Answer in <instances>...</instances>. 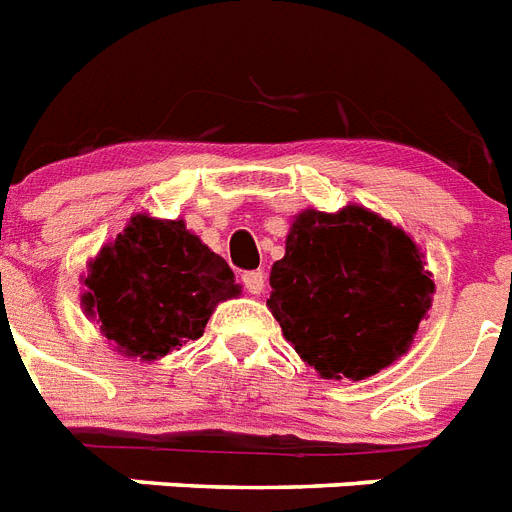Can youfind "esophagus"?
<instances>
[{
    "label": "esophagus",
    "instance_id": "34e87169",
    "mask_svg": "<svg viewBox=\"0 0 512 512\" xmlns=\"http://www.w3.org/2000/svg\"><path fill=\"white\" fill-rule=\"evenodd\" d=\"M240 279H243V285H246V290L251 292V295H261V292H264V285H266L264 272H246Z\"/></svg>",
    "mask_w": 512,
    "mask_h": 512
}]
</instances>
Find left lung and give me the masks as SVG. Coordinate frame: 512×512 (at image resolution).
Here are the masks:
<instances>
[{"instance_id": "8db88e82", "label": "left lung", "mask_w": 512, "mask_h": 512, "mask_svg": "<svg viewBox=\"0 0 512 512\" xmlns=\"http://www.w3.org/2000/svg\"><path fill=\"white\" fill-rule=\"evenodd\" d=\"M425 256L401 227L357 204L295 217L266 300L321 378L362 381L412 347L432 305Z\"/></svg>"}]
</instances>
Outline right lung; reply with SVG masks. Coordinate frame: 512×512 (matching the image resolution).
<instances>
[{"instance_id":"add662e5","label":"right lung","mask_w":512,"mask_h":512,"mask_svg":"<svg viewBox=\"0 0 512 512\" xmlns=\"http://www.w3.org/2000/svg\"><path fill=\"white\" fill-rule=\"evenodd\" d=\"M82 282V308L98 318L103 336L121 355L147 362L199 339L217 303L240 292L227 261L183 220L150 214H134Z\"/></svg>"}]
</instances>
